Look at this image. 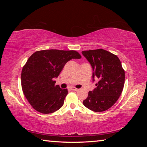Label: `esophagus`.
<instances>
[{
    "label": "esophagus",
    "mask_w": 147,
    "mask_h": 147,
    "mask_svg": "<svg viewBox=\"0 0 147 147\" xmlns=\"http://www.w3.org/2000/svg\"><path fill=\"white\" fill-rule=\"evenodd\" d=\"M71 90H73V91H78L79 89H77V88H74V87H73V88H71Z\"/></svg>",
    "instance_id": "1"
}]
</instances>
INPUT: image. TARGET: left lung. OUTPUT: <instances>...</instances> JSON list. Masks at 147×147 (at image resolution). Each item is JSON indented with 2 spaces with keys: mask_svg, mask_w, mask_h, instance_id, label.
<instances>
[{
  "mask_svg": "<svg viewBox=\"0 0 147 147\" xmlns=\"http://www.w3.org/2000/svg\"><path fill=\"white\" fill-rule=\"evenodd\" d=\"M93 69V81L99 80L88 96L83 101L86 108L101 112L110 108L121 96L125 74L120 59L115 54L104 49L89 50L82 52Z\"/></svg>",
  "mask_w": 147,
  "mask_h": 147,
  "instance_id": "obj_1",
  "label": "left lung"
}]
</instances>
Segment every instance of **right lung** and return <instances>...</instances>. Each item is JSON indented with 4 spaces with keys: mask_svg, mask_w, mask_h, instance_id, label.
<instances>
[{
    "mask_svg": "<svg viewBox=\"0 0 147 147\" xmlns=\"http://www.w3.org/2000/svg\"><path fill=\"white\" fill-rule=\"evenodd\" d=\"M75 51L51 49L34 53L27 60L21 72V86L29 103L39 112L49 114L63 105L68 91L55 86V78L67 62L80 59Z\"/></svg>",
    "mask_w": 147,
    "mask_h": 147,
    "instance_id": "add662e5",
    "label": "right lung"
}]
</instances>
